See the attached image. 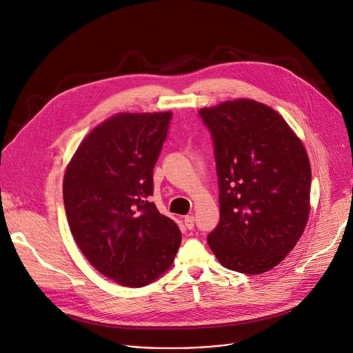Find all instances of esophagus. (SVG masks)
<instances>
[{"mask_svg": "<svg viewBox=\"0 0 353 353\" xmlns=\"http://www.w3.org/2000/svg\"><path fill=\"white\" fill-rule=\"evenodd\" d=\"M194 222H195V219H194V216H191V214H188V216H185V219H183V223H185L186 229H189V230H192V229H194Z\"/></svg>", "mask_w": 353, "mask_h": 353, "instance_id": "1", "label": "esophagus"}]
</instances>
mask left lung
I'll use <instances>...</instances> for the list:
<instances>
[{"mask_svg":"<svg viewBox=\"0 0 353 353\" xmlns=\"http://www.w3.org/2000/svg\"><path fill=\"white\" fill-rule=\"evenodd\" d=\"M209 127L219 182L221 221L208 243L237 273L279 265L301 239L311 210L307 150L279 112L252 99L199 110Z\"/></svg>","mask_w":353,"mask_h":353,"instance_id":"1","label":"left lung"}]
</instances>
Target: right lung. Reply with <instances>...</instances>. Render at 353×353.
Wrapping results in <instances>:
<instances>
[{
    "label": "right lung",
    "instance_id": "add662e5",
    "mask_svg": "<svg viewBox=\"0 0 353 353\" xmlns=\"http://www.w3.org/2000/svg\"><path fill=\"white\" fill-rule=\"evenodd\" d=\"M171 112L117 113L79 144L63 176L77 248L107 279L144 287L165 274L181 245L176 223L147 201Z\"/></svg>",
    "mask_w": 353,
    "mask_h": 353
}]
</instances>
